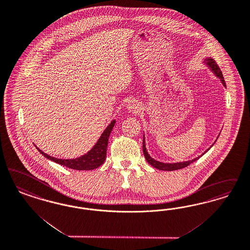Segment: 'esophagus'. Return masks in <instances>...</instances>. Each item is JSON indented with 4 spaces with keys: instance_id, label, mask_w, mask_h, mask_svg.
Listing matches in <instances>:
<instances>
[{
    "instance_id": "34e87169",
    "label": "esophagus",
    "mask_w": 250,
    "mask_h": 250,
    "mask_svg": "<svg viewBox=\"0 0 250 250\" xmlns=\"http://www.w3.org/2000/svg\"><path fill=\"white\" fill-rule=\"evenodd\" d=\"M127 110L129 112H138L140 110V107H139V104L137 103V101H130L128 104H127Z\"/></svg>"
}]
</instances>
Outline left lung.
<instances>
[{
	"label": "left lung",
	"mask_w": 250,
	"mask_h": 250,
	"mask_svg": "<svg viewBox=\"0 0 250 250\" xmlns=\"http://www.w3.org/2000/svg\"><path fill=\"white\" fill-rule=\"evenodd\" d=\"M206 62L207 64H208L210 68L212 69V71L214 72V74H215L216 76L221 79V81H222V83L224 84V86H226L225 81H224V76H223V73H222L220 67L218 66V64L216 63L215 61L213 60V59H211V58H207ZM142 147H143V153H144V156H145V158H146V162L150 164L151 166H153L156 169H159V170H162V171H175V170H179V169H182V168H185V167L188 166L191 163L196 162L197 160H198V158H199V157H198V158H196V159H194V160H192V161L185 162V163L164 164V163L157 162L154 159H152L150 156L147 154L146 146H145V138H143V146H142ZM208 149H209V148H208Z\"/></svg>",
	"instance_id": "8db88e82"
}]
</instances>
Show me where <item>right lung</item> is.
I'll use <instances>...</instances> for the list:
<instances>
[{"mask_svg": "<svg viewBox=\"0 0 250 250\" xmlns=\"http://www.w3.org/2000/svg\"><path fill=\"white\" fill-rule=\"evenodd\" d=\"M115 121L111 122V124L107 126V128L104 130L102 134L101 138H99L98 142L86 154L81 156L77 159L73 160H63V159H57L53 158L52 156L48 155L44 153L42 150H41L37 146V149L47 159L51 160L56 164H61L62 166H65L70 169L79 170V171H88L93 170L98 167H100L102 164H104L106 159V152H107V146H108V140L110 134L112 132V128L114 126Z\"/></svg>", "mask_w": 250, "mask_h": 250, "instance_id": "1", "label": "right lung"}]
</instances>
